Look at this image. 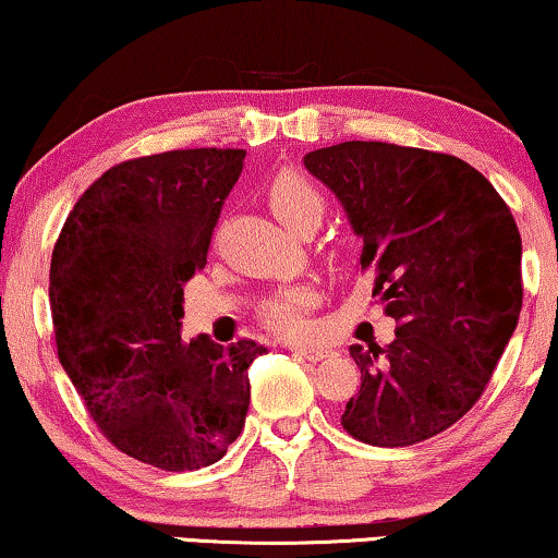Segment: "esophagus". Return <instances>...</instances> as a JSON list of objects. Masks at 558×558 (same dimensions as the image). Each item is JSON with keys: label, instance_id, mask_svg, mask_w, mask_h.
Instances as JSON below:
<instances>
[{"label": "esophagus", "instance_id": "obj_1", "mask_svg": "<svg viewBox=\"0 0 558 558\" xmlns=\"http://www.w3.org/2000/svg\"><path fill=\"white\" fill-rule=\"evenodd\" d=\"M292 352L310 362H319V360L329 357V350H325V347H292Z\"/></svg>", "mask_w": 558, "mask_h": 558}]
</instances>
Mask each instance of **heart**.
I'll list each match as a JSON object with an SVG mask.
<instances>
[{
	"label": "heart",
	"instance_id": "b5f03b06",
	"mask_svg": "<svg viewBox=\"0 0 558 558\" xmlns=\"http://www.w3.org/2000/svg\"><path fill=\"white\" fill-rule=\"evenodd\" d=\"M266 201H269L271 211L284 221L289 229H294L299 221L312 219L325 211V198L317 185H314L306 175L296 171H279L266 185ZM314 289L310 287H294L289 292H281L271 296L269 302L262 306V317L274 332L284 337H302L310 332V306L314 304Z\"/></svg>",
	"mask_w": 558,
	"mask_h": 558
}]
</instances>
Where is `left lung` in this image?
Returning a JSON list of instances; mask_svg holds the SVG:
<instances>
[{
    "label": "left lung",
    "mask_w": 558,
    "mask_h": 558,
    "mask_svg": "<svg viewBox=\"0 0 558 558\" xmlns=\"http://www.w3.org/2000/svg\"><path fill=\"white\" fill-rule=\"evenodd\" d=\"M304 166L362 239L360 269L398 322L395 339L352 344L362 373L342 427L405 448L458 423L486 390L519 325L521 233L483 173L446 153L377 141L312 150Z\"/></svg>",
    "instance_id": "obj_1"
}]
</instances>
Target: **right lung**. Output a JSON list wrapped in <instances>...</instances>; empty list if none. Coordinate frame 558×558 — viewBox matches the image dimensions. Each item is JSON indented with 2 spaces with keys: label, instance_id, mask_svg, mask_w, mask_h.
Instances as JSON below:
<instances>
[{
  "label": "right lung",
  "instance_id": "obj_1",
  "mask_svg": "<svg viewBox=\"0 0 558 558\" xmlns=\"http://www.w3.org/2000/svg\"><path fill=\"white\" fill-rule=\"evenodd\" d=\"M246 150L193 148L105 171L77 198L50 264L58 357L100 433L160 471L221 460L244 427L266 347L181 339L183 284L204 269Z\"/></svg>",
  "mask_w": 558,
  "mask_h": 558
}]
</instances>
